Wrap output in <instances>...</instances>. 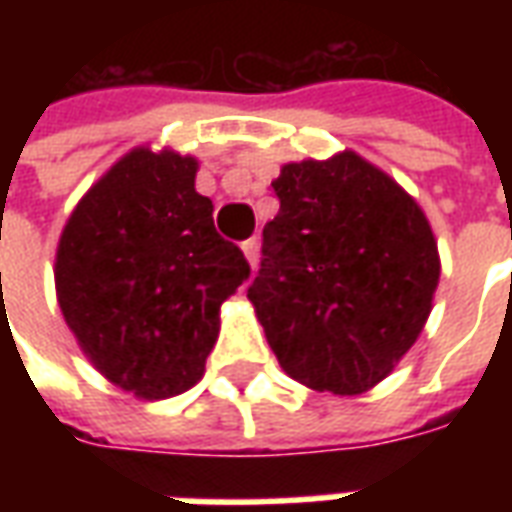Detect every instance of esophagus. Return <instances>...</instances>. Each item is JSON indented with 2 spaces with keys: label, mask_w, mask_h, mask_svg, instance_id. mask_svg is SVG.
I'll use <instances>...</instances> for the list:
<instances>
[{
  "label": "esophagus",
  "mask_w": 512,
  "mask_h": 512,
  "mask_svg": "<svg viewBox=\"0 0 512 512\" xmlns=\"http://www.w3.org/2000/svg\"><path fill=\"white\" fill-rule=\"evenodd\" d=\"M241 249H244V255H246V260H249V266L255 268L257 257H260V241H257V238H249V241H244V244H241Z\"/></svg>",
  "instance_id": "obj_1"
}]
</instances>
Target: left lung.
Listing matches in <instances>:
<instances>
[{
  "label": "left lung",
  "mask_w": 512,
  "mask_h": 512,
  "mask_svg": "<svg viewBox=\"0 0 512 512\" xmlns=\"http://www.w3.org/2000/svg\"><path fill=\"white\" fill-rule=\"evenodd\" d=\"M279 213L246 296L279 365L318 392L359 395L417 343L439 249L414 197L356 156L285 164Z\"/></svg>",
  "instance_id": "8db88e82"
}]
</instances>
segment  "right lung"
<instances>
[{
  "label": "right lung",
  "mask_w": 512,
  "mask_h": 512,
  "mask_svg": "<svg viewBox=\"0 0 512 512\" xmlns=\"http://www.w3.org/2000/svg\"><path fill=\"white\" fill-rule=\"evenodd\" d=\"M197 158L136 147L87 191L57 246V301L95 370L145 400L186 392L249 277L194 189Z\"/></svg>",
  "instance_id": "1"
}]
</instances>
